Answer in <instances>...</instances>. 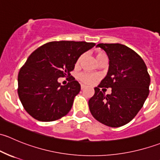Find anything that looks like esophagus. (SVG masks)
<instances>
[{"label": "esophagus", "mask_w": 160, "mask_h": 160, "mask_svg": "<svg viewBox=\"0 0 160 160\" xmlns=\"http://www.w3.org/2000/svg\"><path fill=\"white\" fill-rule=\"evenodd\" d=\"M86 88V86L83 84H81V90H84Z\"/></svg>", "instance_id": "esophagus-1"}]
</instances>
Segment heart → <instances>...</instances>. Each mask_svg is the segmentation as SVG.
<instances>
[{
	"mask_svg": "<svg viewBox=\"0 0 160 160\" xmlns=\"http://www.w3.org/2000/svg\"><path fill=\"white\" fill-rule=\"evenodd\" d=\"M96 59L98 63H99L101 61L104 60V59H108V56L106 55V53L99 50V51H98L96 52ZM82 59H83V56H80L77 61V65L80 63ZM78 79L82 83H85V84H92L93 82L96 81L97 77L95 75H93V74L88 73V72H82V73L78 75Z\"/></svg>",
	"mask_w": 160,
	"mask_h": 160,
	"instance_id": "b5f03b06",
	"label": "heart"
}]
</instances>
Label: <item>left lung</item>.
<instances>
[{
    "instance_id": "8db88e82",
    "label": "left lung",
    "mask_w": 160,
    "mask_h": 160,
    "mask_svg": "<svg viewBox=\"0 0 160 160\" xmlns=\"http://www.w3.org/2000/svg\"><path fill=\"white\" fill-rule=\"evenodd\" d=\"M97 46L107 53L109 68L94 88L89 108L98 122L118 128L131 122L142 108L149 93V74L141 56L128 46L119 43H100ZM104 87L111 88L112 93L101 92Z\"/></svg>"
}]
</instances>
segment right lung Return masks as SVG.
<instances>
[{
    "label": "right lung",
    "mask_w": 160,
    "mask_h": 160,
    "mask_svg": "<svg viewBox=\"0 0 160 160\" xmlns=\"http://www.w3.org/2000/svg\"><path fill=\"white\" fill-rule=\"evenodd\" d=\"M93 42H50L28 56L18 76V93L25 111L41 122H52L67 115L80 93V84L70 75L78 58ZM70 78L62 86L59 77Z\"/></svg>",
    "instance_id": "add662e5"
}]
</instances>
